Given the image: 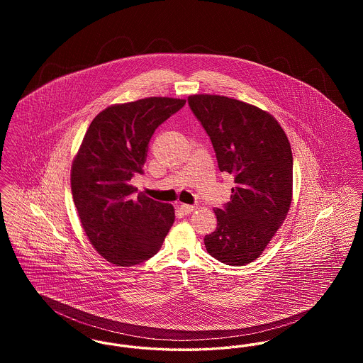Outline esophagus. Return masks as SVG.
<instances>
[{
  "label": "esophagus",
  "mask_w": 363,
  "mask_h": 363,
  "mask_svg": "<svg viewBox=\"0 0 363 363\" xmlns=\"http://www.w3.org/2000/svg\"><path fill=\"white\" fill-rule=\"evenodd\" d=\"M179 208H181V211H182L184 213H190V212H193V211L196 209L194 206H190V204H181Z\"/></svg>",
  "instance_id": "esophagus-1"
}]
</instances>
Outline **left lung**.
Listing matches in <instances>:
<instances>
[{
  "instance_id": "obj_1",
  "label": "left lung",
  "mask_w": 363,
  "mask_h": 363,
  "mask_svg": "<svg viewBox=\"0 0 363 363\" xmlns=\"http://www.w3.org/2000/svg\"><path fill=\"white\" fill-rule=\"evenodd\" d=\"M190 110L213 145L220 172L233 174L230 201L216 208L207 252L240 267L259 257L284 222L293 194V154L279 122L259 107L219 95H191Z\"/></svg>"
}]
</instances>
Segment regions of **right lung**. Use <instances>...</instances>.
<instances>
[{
    "instance_id": "add662e5",
    "label": "right lung",
    "mask_w": 363,
    "mask_h": 363,
    "mask_svg": "<svg viewBox=\"0 0 363 363\" xmlns=\"http://www.w3.org/2000/svg\"><path fill=\"white\" fill-rule=\"evenodd\" d=\"M185 104L145 98L110 106L86 130L72 166V194L88 240L108 262L133 267L151 259L173 225V206L136 194L130 179L143 174L156 128Z\"/></svg>"
}]
</instances>
